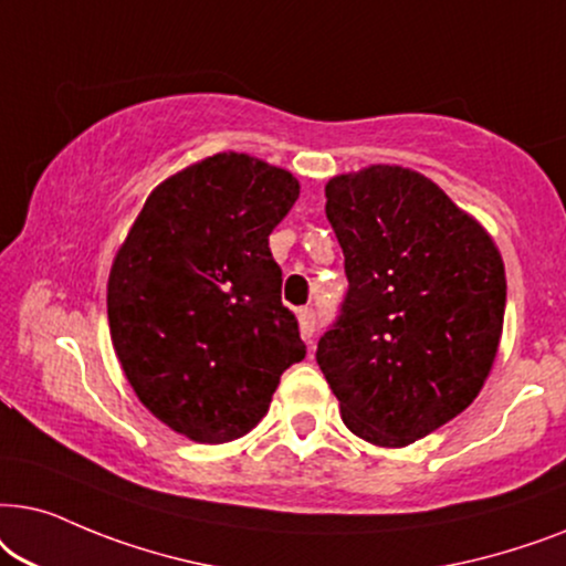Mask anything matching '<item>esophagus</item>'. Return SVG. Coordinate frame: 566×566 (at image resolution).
Instances as JSON below:
<instances>
[{"instance_id":"obj_1","label":"esophagus","mask_w":566,"mask_h":566,"mask_svg":"<svg viewBox=\"0 0 566 566\" xmlns=\"http://www.w3.org/2000/svg\"><path fill=\"white\" fill-rule=\"evenodd\" d=\"M297 321H300V331H303V336L307 338V342H311L313 334H315V311H313V307H300Z\"/></svg>"}]
</instances>
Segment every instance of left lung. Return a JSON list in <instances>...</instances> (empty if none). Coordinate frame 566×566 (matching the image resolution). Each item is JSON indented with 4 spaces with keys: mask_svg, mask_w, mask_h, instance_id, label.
<instances>
[{
    "mask_svg": "<svg viewBox=\"0 0 566 566\" xmlns=\"http://www.w3.org/2000/svg\"><path fill=\"white\" fill-rule=\"evenodd\" d=\"M326 217L349 290L315 359L344 424L403 448L484 386L507 300L502 255L440 186L398 165L331 178Z\"/></svg>",
    "mask_w": 566,
    "mask_h": 566,
    "instance_id": "8db88e82",
    "label": "left lung"
}]
</instances>
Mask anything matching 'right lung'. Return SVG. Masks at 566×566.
<instances>
[{"label":"right lung","instance_id":"right-lung-1","mask_svg":"<svg viewBox=\"0 0 566 566\" xmlns=\"http://www.w3.org/2000/svg\"><path fill=\"white\" fill-rule=\"evenodd\" d=\"M292 172L220 153L149 193L108 276L111 342L139 401L196 442L243 437L305 357L269 235Z\"/></svg>","mask_w":566,"mask_h":566}]
</instances>
